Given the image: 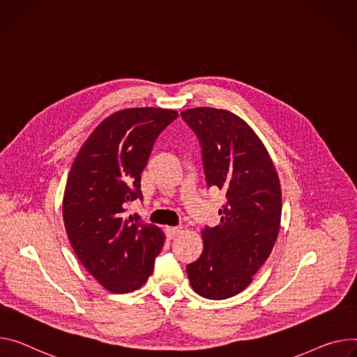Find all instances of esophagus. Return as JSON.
<instances>
[{
	"label": "esophagus",
	"mask_w": 357,
	"mask_h": 357,
	"mask_svg": "<svg viewBox=\"0 0 357 357\" xmlns=\"http://www.w3.org/2000/svg\"><path fill=\"white\" fill-rule=\"evenodd\" d=\"M165 232L169 238H175L181 232V228H179V226H167Z\"/></svg>",
	"instance_id": "1"
}]
</instances>
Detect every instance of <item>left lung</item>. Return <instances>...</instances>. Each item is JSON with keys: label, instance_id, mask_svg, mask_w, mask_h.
Here are the masks:
<instances>
[{"label": "left lung", "instance_id": "left-lung-1", "mask_svg": "<svg viewBox=\"0 0 357 357\" xmlns=\"http://www.w3.org/2000/svg\"><path fill=\"white\" fill-rule=\"evenodd\" d=\"M197 134L208 186L226 193L220 223L202 231L204 252L186 266L192 289L222 301L245 290L269 257L280 229L282 192L273 162L253 129L226 109L181 112Z\"/></svg>", "mask_w": 357, "mask_h": 357}]
</instances>
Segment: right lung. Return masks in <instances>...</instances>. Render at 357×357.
<instances>
[{
	"label": "right lung",
	"instance_id": "right-lung-1",
	"mask_svg": "<svg viewBox=\"0 0 357 357\" xmlns=\"http://www.w3.org/2000/svg\"><path fill=\"white\" fill-rule=\"evenodd\" d=\"M176 116L162 108L118 111L93 129L71 167L63 225L82 266L112 294L139 289L164 246L158 226L125 212L142 199L141 174L155 139Z\"/></svg>",
	"mask_w": 357,
	"mask_h": 357
}]
</instances>
